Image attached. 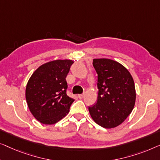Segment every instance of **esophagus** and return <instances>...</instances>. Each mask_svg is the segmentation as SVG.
Returning a JSON list of instances; mask_svg holds the SVG:
<instances>
[{"mask_svg": "<svg viewBox=\"0 0 160 160\" xmlns=\"http://www.w3.org/2000/svg\"><path fill=\"white\" fill-rule=\"evenodd\" d=\"M78 97L79 98H82L83 97H84V94H78Z\"/></svg>", "mask_w": 160, "mask_h": 160, "instance_id": "1", "label": "esophagus"}]
</instances>
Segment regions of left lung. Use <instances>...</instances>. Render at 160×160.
Wrapping results in <instances>:
<instances>
[{
  "label": "left lung",
  "instance_id": "obj_1",
  "mask_svg": "<svg viewBox=\"0 0 160 160\" xmlns=\"http://www.w3.org/2000/svg\"><path fill=\"white\" fill-rule=\"evenodd\" d=\"M98 74V96L95 105L88 107L94 122L104 128H114L124 122L133 109L136 88L130 72L116 61L94 58Z\"/></svg>",
  "mask_w": 160,
  "mask_h": 160
}]
</instances>
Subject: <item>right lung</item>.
I'll list each match as a JSON object with an SVG mask.
<instances>
[{
  "label": "right lung",
  "instance_id": "add662e5",
  "mask_svg": "<svg viewBox=\"0 0 160 160\" xmlns=\"http://www.w3.org/2000/svg\"><path fill=\"white\" fill-rule=\"evenodd\" d=\"M70 59L51 61L40 66L29 79L25 97L29 109L44 125L58 122L69 113L73 98L67 95L66 78Z\"/></svg>",
  "mask_w": 160,
  "mask_h": 160
}]
</instances>
